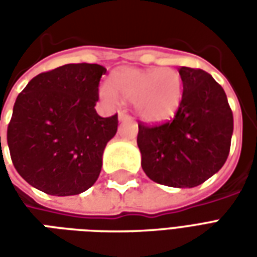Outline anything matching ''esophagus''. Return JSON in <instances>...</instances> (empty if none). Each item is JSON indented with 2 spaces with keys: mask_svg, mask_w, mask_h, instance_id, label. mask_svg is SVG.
Segmentation results:
<instances>
[{
  "mask_svg": "<svg viewBox=\"0 0 257 257\" xmlns=\"http://www.w3.org/2000/svg\"><path fill=\"white\" fill-rule=\"evenodd\" d=\"M126 119H131L128 114L125 111H118V121H126Z\"/></svg>",
  "mask_w": 257,
  "mask_h": 257,
  "instance_id": "1",
  "label": "esophagus"
}]
</instances>
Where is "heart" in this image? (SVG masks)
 <instances>
[{
    "instance_id": "1",
    "label": "heart",
    "mask_w": 257,
    "mask_h": 257,
    "mask_svg": "<svg viewBox=\"0 0 257 257\" xmlns=\"http://www.w3.org/2000/svg\"><path fill=\"white\" fill-rule=\"evenodd\" d=\"M103 100L112 103L115 95L134 103L135 112L149 123L168 121L178 112L183 99V81L172 67H125L111 75V85L99 88Z\"/></svg>"
}]
</instances>
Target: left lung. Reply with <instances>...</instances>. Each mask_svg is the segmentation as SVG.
I'll return each mask as SVG.
<instances>
[{"mask_svg": "<svg viewBox=\"0 0 257 257\" xmlns=\"http://www.w3.org/2000/svg\"><path fill=\"white\" fill-rule=\"evenodd\" d=\"M183 99L173 121L139 125L142 168L156 183L191 189L219 172L230 151L232 112L213 77L199 68L180 67Z\"/></svg>", "mask_w": 257, "mask_h": 257, "instance_id": "obj_1", "label": "left lung"}]
</instances>
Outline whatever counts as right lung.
I'll return each mask as SVG.
<instances>
[{"instance_id": "right-lung-1", "label": "right lung", "mask_w": 257, "mask_h": 257, "mask_svg": "<svg viewBox=\"0 0 257 257\" xmlns=\"http://www.w3.org/2000/svg\"><path fill=\"white\" fill-rule=\"evenodd\" d=\"M106 71L100 64H64L38 74L18 96L7 140L18 173L37 190L77 195L99 178L118 128L117 114L101 118L95 110Z\"/></svg>"}]
</instances>
